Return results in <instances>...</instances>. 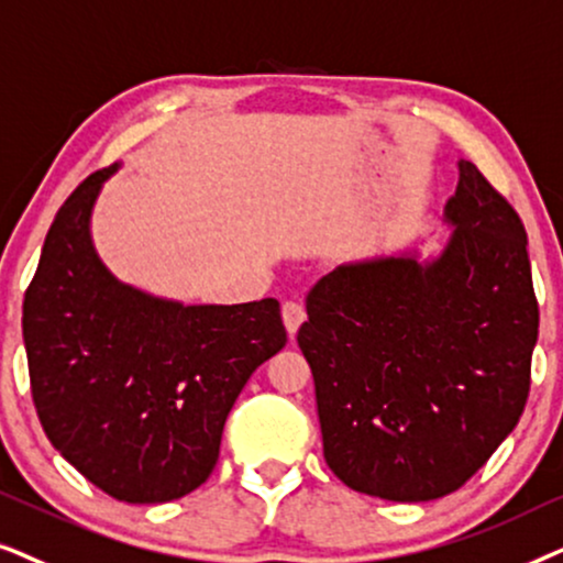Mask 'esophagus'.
Returning a JSON list of instances; mask_svg holds the SVG:
<instances>
[{
    "mask_svg": "<svg viewBox=\"0 0 563 563\" xmlns=\"http://www.w3.org/2000/svg\"><path fill=\"white\" fill-rule=\"evenodd\" d=\"M283 321H286V329L288 334L294 336L298 332V327L306 321V309L301 301H286L283 303Z\"/></svg>",
    "mask_w": 563,
    "mask_h": 563,
    "instance_id": "1",
    "label": "esophagus"
}]
</instances>
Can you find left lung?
Listing matches in <instances>:
<instances>
[{"instance_id":"8db88e82","label":"left lung","mask_w":563,"mask_h":563,"mask_svg":"<svg viewBox=\"0 0 563 563\" xmlns=\"http://www.w3.org/2000/svg\"><path fill=\"white\" fill-rule=\"evenodd\" d=\"M438 257L340 265L306 296L327 466L360 494L430 501L461 489L515 430L530 391L538 301L520 216L459 162Z\"/></svg>"}]
</instances>
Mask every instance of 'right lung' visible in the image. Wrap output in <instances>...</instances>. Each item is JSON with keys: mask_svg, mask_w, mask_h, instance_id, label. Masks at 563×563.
I'll use <instances>...</instances> for the list:
<instances>
[{"mask_svg": "<svg viewBox=\"0 0 563 563\" xmlns=\"http://www.w3.org/2000/svg\"><path fill=\"white\" fill-rule=\"evenodd\" d=\"M115 172L89 175L56 213L22 340L51 445L110 497L159 505L211 476L236 396L288 336L275 298L185 306L120 283L89 234Z\"/></svg>", "mask_w": 563, "mask_h": 563, "instance_id": "1", "label": "right lung"}]
</instances>
